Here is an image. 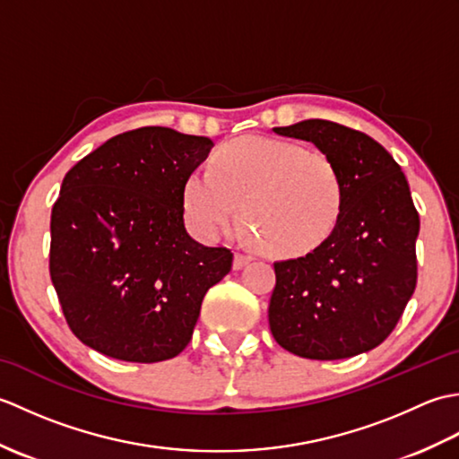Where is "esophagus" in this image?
I'll return each mask as SVG.
<instances>
[{
    "instance_id": "34e87169",
    "label": "esophagus",
    "mask_w": 459,
    "mask_h": 459,
    "mask_svg": "<svg viewBox=\"0 0 459 459\" xmlns=\"http://www.w3.org/2000/svg\"><path fill=\"white\" fill-rule=\"evenodd\" d=\"M250 260H252V256L242 255V252H237V255H235V264H232V266H235V270H240V268H245Z\"/></svg>"
}]
</instances>
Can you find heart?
<instances>
[{"mask_svg": "<svg viewBox=\"0 0 459 459\" xmlns=\"http://www.w3.org/2000/svg\"><path fill=\"white\" fill-rule=\"evenodd\" d=\"M343 179L319 150L262 135L224 143L212 173L193 171L183 187L189 224L204 238H219L240 217L260 250L299 258L317 250L343 212Z\"/></svg>", "mask_w": 459, "mask_h": 459, "instance_id": "1", "label": "heart"}]
</instances>
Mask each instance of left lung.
Masks as SVG:
<instances>
[{"label":"left lung","mask_w":459,"mask_h":459,"mask_svg":"<svg viewBox=\"0 0 459 459\" xmlns=\"http://www.w3.org/2000/svg\"><path fill=\"white\" fill-rule=\"evenodd\" d=\"M276 134L316 143L343 179V212L311 255L274 262L268 306L276 343L306 359L355 357L393 333L418 278L420 217L393 155L370 135L329 120Z\"/></svg>","instance_id":"8db88e82"}]
</instances>
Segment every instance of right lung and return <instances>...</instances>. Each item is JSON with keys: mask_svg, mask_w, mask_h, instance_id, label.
<instances>
[{"mask_svg": "<svg viewBox=\"0 0 459 459\" xmlns=\"http://www.w3.org/2000/svg\"><path fill=\"white\" fill-rule=\"evenodd\" d=\"M212 142L161 126L114 135L65 175L48 272L76 339L128 363L187 347L203 298L232 252L195 242L183 187Z\"/></svg>", "mask_w": 459, "mask_h": 459, "instance_id": "obj_1", "label": "right lung"}]
</instances>
